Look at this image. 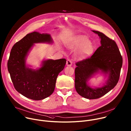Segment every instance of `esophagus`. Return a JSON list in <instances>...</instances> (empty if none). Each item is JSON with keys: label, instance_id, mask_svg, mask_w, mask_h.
Instances as JSON below:
<instances>
[{"label": "esophagus", "instance_id": "1", "mask_svg": "<svg viewBox=\"0 0 131 131\" xmlns=\"http://www.w3.org/2000/svg\"><path fill=\"white\" fill-rule=\"evenodd\" d=\"M66 65L68 66H71L72 65V62L70 60H68L66 62Z\"/></svg>", "mask_w": 131, "mask_h": 131}]
</instances>
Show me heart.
I'll return each instance as SVG.
<instances>
[{"label":"heart","mask_w":131,"mask_h":131,"mask_svg":"<svg viewBox=\"0 0 131 131\" xmlns=\"http://www.w3.org/2000/svg\"><path fill=\"white\" fill-rule=\"evenodd\" d=\"M70 49H81L79 56L81 58L88 57L93 51L94 47L85 36H78L72 38L68 43Z\"/></svg>","instance_id":"heart-1"}]
</instances>
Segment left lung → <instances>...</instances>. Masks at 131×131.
<instances>
[{
  "label": "left lung",
  "mask_w": 131,
  "mask_h": 131,
  "mask_svg": "<svg viewBox=\"0 0 131 131\" xmlns=\"http://www.w3.org/2000/svg\"><path fill=\"white\" fill-rule=\"evenodd\" d=\"M101 46L91 57L77 62L75 68V89L78 94L87 99H99L117 85L122 66V58L116 42L98 31ZM101 72L107 80L101 87L92 88L88 81L95 74Z\"/></svg>",
  "instance_id": "obj_1"
}]
</instances>
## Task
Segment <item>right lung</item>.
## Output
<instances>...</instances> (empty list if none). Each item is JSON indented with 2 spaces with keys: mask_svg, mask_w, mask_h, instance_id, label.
<instances>
[{
  "mask_svg": "<svg viewBox=\"0 0 131 131\" xmlns=\"http://www.w3.org/2000/svg\"><path fill=\"white\" fill-rule=\"evenodd\" d=\"M52 44L50 34L34 31L27 34L12 47L8 69L15 90L25 97L33 100H41L50 96L54 91L59 73L65 67V59L43 60L41 67L30 68L26 59L35 43Z\"/></svg>",
  "mask_w": 131,
  "mask_h": 131,
  "instance_id": "1",
  "label": "right lung"
}]
</instances>
